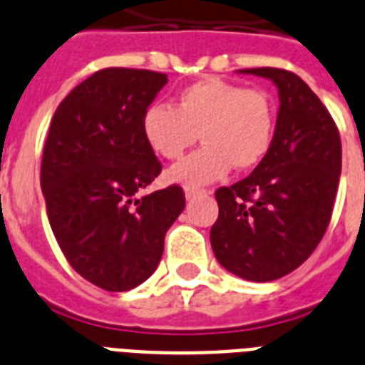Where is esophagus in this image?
I'll return each instance as SVG.
<instances>
[{
    "label": "esophagus",
    "mask_w": 365,
    "mask_h": 365,
    "mask_svg": "<svg viewBox=\"0 0 365 365\" xmlns=\"http://www.w3.org/2000/svg\"><path fill=\"white\" fill-rule=\"evenodd\" d=\"M183 191H185V198H187V200H192V198L200 197V195H206V189L189 187V185L185 189H183Z\"/></svg>",
    "instance_id": "esophagus-1"
}]
</instances>
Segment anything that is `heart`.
<instances>
[{"label": "heart", "mask_w": 365, "mask_h": 365, "mask_svg": "<svg viewBox=\"0 0 365 365\" xmlns=\"http://www.w3.org/2000/svg\"><path fill=\"white\" fill-rule=\"evenodd\" d=\"M140 128L146 145L165 159L180 158L198 131L204 146L167 173L170 182L197 187L217 182L232 165L249 170L267 155L274 137V106L259 88L202 78L178 91L174 107L150 106Z\"/></svg>", "instance_id": "heart-1"}]
</instances>
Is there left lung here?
Returning <instances> with one entry per match:
<instances>
[{
    "instance_id": "8db88e82",
    "label": "left lung",
    "mask_w": 365,
    "mask_h": 365,
    "mask_svg": "<svg viewBox=\"0 0 365 365\" xmlns=\"http://www.w3.org/2000/svg\"><path fill=\"white\" fill-rule=\"evenodd\" d=\"M278 88L277 128L267 155L250 176L215 191L211 226L217 262L250 282L286 277L310 258L332 215L341 140L327 107L297 73L245 68Z\"/></svg>"
}]
</instances>
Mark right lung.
Here are the masks:
<instances>
[{"mask_svg": "<svg viewBox=\"0 0 365 365\" xmlns=\"http://www.w3.org/2000/svg\"><path fill=\"white\" fill-rule=\"evenodd\" d=\"M167 81L152 70L103 68L51 118L41 167L50 226L70 265L107 292L133 289L158 269L185 207L178 185L137 197L161 173L140 124Z\"/></svg>", "mask_w": 365, "mask_h": 365, "instance_id": "right-lung-1", "label": "right lung"}]
</instances>
